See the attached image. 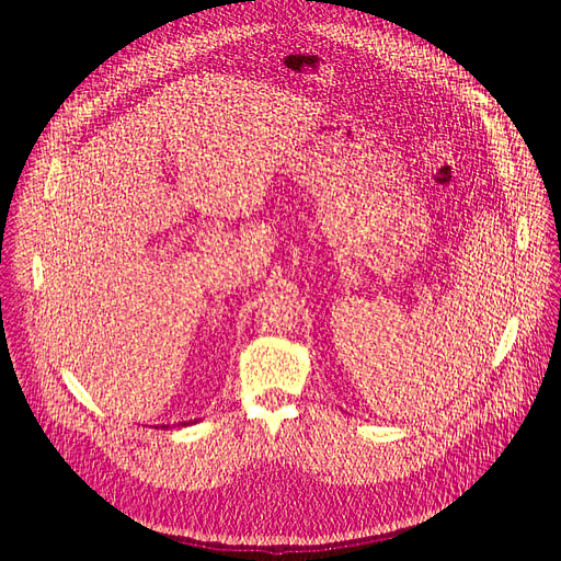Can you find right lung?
Returning <instances> with one entry per match:
<instances>
[{
    "mask_svg": "<svg viewBox=\"0 0 561 561\" xmlns=\"http://www.w3.org/2000/svg\"><path fill=\"white\" fill-rule=\"evenodd\" d=\"M182 425H188V423H182ZM163 427H165V430H168V425H163Z\"/></svg>",
    "mask_w": 561,
    "mask_h": 561,
    "instance_id": "obj_1",
    "label": "right lung"
}]
</instances>
